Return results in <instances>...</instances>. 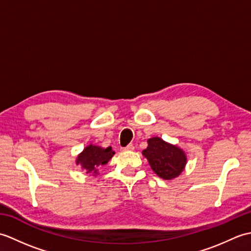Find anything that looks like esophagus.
Here are the masks:
<instances>
[{
  "mask_svg": "<svg viewBox=\"0 0 251 251\" xmlns=\"http://www.w3.org/2000/svg\"><path fill=\"white\" fill-rule=\"evenodd\" d=\"M135 149V147H134V145H128L127 147H125V148H122V151H124V152H126V151H132Z\"/></svg>",
  "mask_w": 251,
  "mask_h": 251,
  "instance_id": "esophagus-1",
  "label": "esophagus"
}]
</instances>
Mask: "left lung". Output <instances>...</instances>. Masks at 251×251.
Wrapping results in <instances>:
<instances>
[{"instance_id": "left-lung-1", "label": "left lung", "mask_w": 251, "mask_h": 251, "mask_svg": "<svg viewBox=\"0 0 251 251\" xmlns=\"http://www.w3.org/2000/svg\"><path fill=\"white\" fill-rule=\"evenodd\" d=\"M142 154L148 158L153 172L165 180L178 177L186 163V156L181 149L158 137L148 140V148Z\"/></svg>"}]
</instances>
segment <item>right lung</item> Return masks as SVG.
Listing matches in <instances>:
<instances>
[{
  "instance_id": "add662e5",
  "label": "right lung",
  "mask_w": 251,
  "mask_h": 251,
  "mask_svg": "<svg viewBox=\"0 0 251 251\" xmlns=\"http://www.w3.org/2000/svg\"><path fill=\"white\" fill-rule=\"evenodd\" d=\"M114 153L111 147L103 149L90 145L85 148L84 151L77 156L76 164H81L82 167L86 170V174H97L98 168L101 165L108 163Z\"/></svg>"
}]
</instances>
